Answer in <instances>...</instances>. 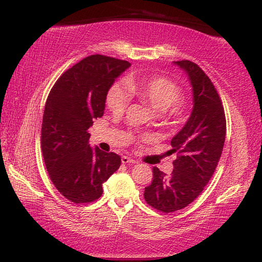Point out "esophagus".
I'll use <instances>...</instances> for the list:
<instances>
[{
    "label": "esophagus",
    "mask_w": 262,
    "mask_h": 262,
    "mask_svg": "<svg viewBox=\"0 0 262 262\" xmlns=\"http://www.w3.org/2000/svg\"><path fill=\"white\" fill-rule=\"evenodd\" d=\"M121 162H122V164H134V163H136L135 159H133L130 157H128V156H122Z\"/></svg>",
    "instance_id": "obj_1"
}]
</instances>
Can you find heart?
Wrapping results in <instances>:
<instances>
[{
	"label": "heart",
	"instance_id": "heart-1",
	"mask_svg": "<svg viewBox=\"0 0 262 262\" xmlns=\"http://www.w3.org/2000/svg\"><path fill=\"white\" fill-rule=\"evenodd\" d=\"M181 94L183 89L170 77L129 76L126 78V86L120 82L110 86L105 103L113 114H121L129 105L132 97H136L155 112L179 119L184 115L186 107L185 101L180 98Z\"/></svg>",
	"mask_w": 262,
	"mask_h": 262
}]
</instances>
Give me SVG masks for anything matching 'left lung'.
<instances>
[{"label": "left lung", "instance_id": "1", "mask_svg": "<svg viewBox=\"0 0 262 262\" xmlns=\"http://www.w3.org/2000/svg\"><path fill=\"white\" fill-rule=\"evenodd\" d=\"M193 88V111L186 125L171 140L177 152L170 176L152 167L151 185L144 200L163 212H174L192 203L209 183L223 151L227 120L219 92L206 73L188 60L176 61Z\"/></svg>", "mask_w": 262, "mask_h": 262}]
</instances>
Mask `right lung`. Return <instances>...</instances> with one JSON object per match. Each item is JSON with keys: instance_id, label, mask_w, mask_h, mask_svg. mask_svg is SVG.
<instances>
[{"instance_id": "obj_1", "label": "right lung", "mask_w": 262, "mask_h": 262, "mask_svg": "<svg viewBox=\"0 0 262 262\" xmlns=\"http://www.w3.org/2000/svg\"><path fill=\"white\" fill-rule=\"evenodd\" d=\"M125 60L95 54L66 70L53 85L43 110L41 150L56 189L74 203H89L103 194V184L120 167L121 158L89 144L88 129L103 117L105 98Z\"/></svg>"}]
</instances>
